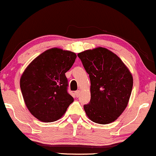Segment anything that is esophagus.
<instances>
[{
  "label": "esophagus",
  "instance_id": "esophagus-1",
  "mask_svg": "<svg viewBox=\"0 0 156 156\" xmlns=\"http://www.w3.org/2000/svg\"><path fill=\"white\" fill-rule=\"evenodd\" d=\"M80 90H78V91H76V92H75V94H76V97H79V95H80Z\"/></svg>",
  "mask_w": 156,
  "mask_h": 156
}]
</instances>
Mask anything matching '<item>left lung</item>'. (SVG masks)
I'll use <instances>...</instances> for the list:
<instances>
[{"instance_id": "1", "label": "left lung", "mask_w": 156, "mask_h": 156, "mask_svg": "<svg viewBox=\"0 0 156 156\" xmlns=\"http://www.w3.org/2000/svg\"><path fill=\"white\" fill-rule=\"evenodd\" d=\"M91 81L90 102L83 105L90 120L106 125L114 122L128 104L132 88L131 73L119 57L105 48L78 54Z\"/></svg>"}]
</instances>
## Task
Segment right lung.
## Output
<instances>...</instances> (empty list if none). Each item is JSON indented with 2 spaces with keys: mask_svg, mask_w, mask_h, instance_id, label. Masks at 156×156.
Masks as SVG:
<instances>
[{
  "mask_svg": "<svg viewBox=\"0 0 156 156\" xmlns=\"http://www.w3.org/2000/svg\"><path fill=\"white\" fill-rule=\"evenodd\" d=\"M77 55L73 52L53 48L47 50L28 64L20 80L25 104L39 120H58L74 99L67 92L65 73Z\"/></svg>",
  "mask_w": 156,
  "mask_h": 156,
  "instance_id": "1",
  "label": "right lung"
}]
</instances>
